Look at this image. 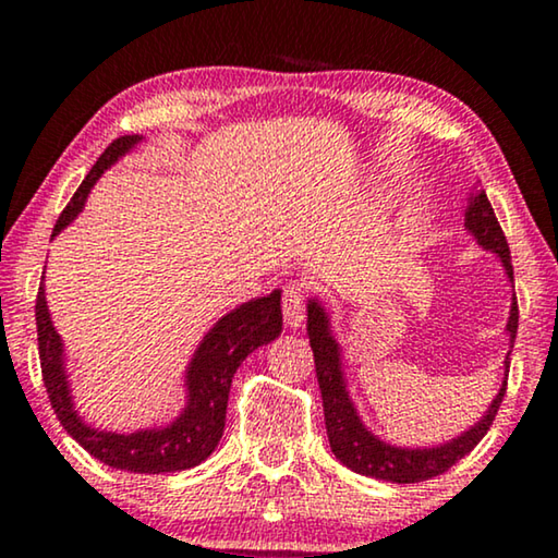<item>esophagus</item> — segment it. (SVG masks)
I'll return each mask as SVG.
<instances>
[{
	"mask_svg": "<svg viewBox=\"0 0 558 558\" xmlns=\"http://www.w3.org/2000/svg\"><path fill=\"white\" fill-rule=\"evenodd\" d=\"M304 296H307V284H302V281H289V284H284L281 312H284L287 327H292V330H296L304 319Z\"/></svg>",
	"mask_w": 558,
	"mask_h": 558,
	"instance_id": "1",
	"label": "esophagus"
}]
</instances>
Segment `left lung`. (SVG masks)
Segmentation results:
<instances>
[{"label": "left lung", "mask_w": 558, "mask_h": 558, "mask_svg": "<svg viewBox=\"0 0 558 558\" xmlns=\"http://www.w3.org/2000/svg\"><path fill=\"white\" fill-rule=\"evenodd\" d=\"M464 226L475 235L477 243L493 254L500 256L502 269H506L508 279L513 281V264H510V248L506 241V233L495 218V210L490 201H487L485 190H475L470 197L468 213H464ZM508 335L510 342H515L518 332V302L513 294V304H510V317H508ZM307 335L312 353H315V371L319 380V391H323V407H325V426L327 437H330L332 454L350 468L357 475L386 480V483H424L447 472L452 464L462 460L464 454H470L477 447V441L485 437L490 424L498 414L502 396H506L508 378L502 380L498 396H495L490 409L485 411V416L452 441H445L439 447L429 449H407V447H393L386 445L384 439H378L376 434L365 429V424L357 416V411L350 401L345 376H342V363H340V345L330 332V317L323 304L317 300H310L307 304ZM513 348V345H510ZM510 368V353L506 355V373Z\"/></svg>", "instance_id": "1"}]
</instances>
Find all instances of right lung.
Listing matches in <instances>:
<instances>
[{"label":"right lung","instance_id":"obj_1","mask_svg":"<svg viewBox=\"0 0 558 558\" xmlns=\"http://www.w3.org/2000/svg\"><path fill=\"white\" fill-rule=\"evenodd\" d=\"M140 134H126L113 140L98 162L90 167L86 180L75 190L71 203L60 213L52 235H58L86 205V197L104 170L126 155L134 144H140ZM35 323H37V348H40V368L43 380L48 388L50 407L56 411L58 422L63 429L94 454L96 460L117 470L142 472V475H162V472L190 470L203 460H208L213 449L218 447L226 426V407L228 393H231L233 373L246 361L248 353L266 345L281 332V292H271L269 296L251 300L226 317H220L216 327L205 335L201 348L195 350L193 361L187 365V407L172 424L162 429H142L134 434L98 432L88 426L78 416L73 407L71 388H68L65 361H63V340L52 327L48 302H45V289L40 284L35 302Z\"/></svg>","mask_w":558,"mask_h":558}]
</instances>
